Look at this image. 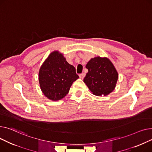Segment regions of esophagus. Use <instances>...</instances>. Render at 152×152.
<instances>
[{
	"label": "esophagus",
	"mask_w": 152,
	"mask_h": 152,
	"mask_svg": "<svg viewBox=\"0 0 152 152\" xmlns=\"http://www.w3.org/2000/svg\"><path fill=\"white\" fill-rule=\"evenodd\" d=\"M85 73H82V74L79 75V77H80V78H81V79H83L85 77Z\"/></svg>",
	"instance_id": "esophagus-1"
}]
</instances>
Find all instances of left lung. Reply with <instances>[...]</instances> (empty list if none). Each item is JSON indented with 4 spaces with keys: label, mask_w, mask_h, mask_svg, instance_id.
Returning a JSON list of instances; mask_svg holds the SVG:
<instances>
[{
    "label": "left lung",
    "mask_w": 152,
    "mask_h": 152,
    "mask_svg": "<svg viewBox=\"0 0 152 152\" xmlns=\"http://www.w3.org/2000/svg\"><path fill=\"white\" fill-rule=\"evenodd\" d=\"M86 68L88 72L83 82L93 94L105 96L114 90L118 74L109 58L100 56L91 58L88 62Z\"/></svg>",
    "instance_id": "8db88e82"
}]
</instances>
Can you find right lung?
<instances>
[{"instance_id": "obj_1", "label": "right lung", "mask_w": 152, "mask_h": 152, "mask_svg": "<svg viewBox=\"0 0 152 152\" xmlns=\"http://www.w3.org/2000/svg\"><path fill=\"white\" fill-rule=\"evenodd\" d=\"M78 78L75 68L69 64L63 54L58 51L50 53L39 72L41 90L51 101H59L64 98L73 82Z\"/></svg>"}]
</instances>
